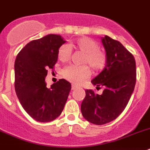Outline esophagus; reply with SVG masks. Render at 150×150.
Instances as JSON below:
<instances>
[{
  "label": "esophagus",
  "mask_w": 150,
  "mask_h": 150,
  "mask_svg": "<svg viewBox=\"0 0 150 150\" xmlns=\"http://www.w3.org/2000/svg\"><path fill=\"white\" fill-rule=\"evenodd\" d=\"M76 88H78V86L75 85V84H71V90H72V91H73V90H75Z\"/></svg>",
  "instance_id": "obj_1"
}]
</instances>
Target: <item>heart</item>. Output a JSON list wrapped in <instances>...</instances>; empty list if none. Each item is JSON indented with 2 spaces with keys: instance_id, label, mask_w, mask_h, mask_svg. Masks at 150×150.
I'll use <instances>...</instances> for the list:
<instances>
[{
  "instance_id": "obj_1",
  "label": "heart",
  "mask_w": 150,
  "mask_h": 150,
  "mask_svg": "<svg viewBox=\"0 0 150 150\" xmlns=\"http://www.w3.org/2000/svg\"><path fill=\"white\" fill-rule=\"evenodd\" d=\"M71 48H75L84 53L82 58L83 63H87L93 68L95 71L103 69L106 65V57L102 50L99 49L97 41L88 37L81 38L74 42L63 44L57 52L58 59L62 62H66L71 57ZM62 75L71 82L81 84L91 75V70L87 66H71L65 68Z\"/></svg>"
}]
</instances>
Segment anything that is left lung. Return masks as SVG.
<instances>
[{
	"label": "left lung",
	"instance_id": "8db88e82",
	"mask_svg": "<svg viewBox=\"0 0 150 150\" xmlns=\"http://www.w3.org/2000/svg\"><path fill=\"white\" fill-rule=\"evenodd\" d=\"M101 41L106 50V67L91 83L101 95L86 90L81 111L86 120L101 125L115 120L123 112L136 84V62L134 56L119 41L105 35Z\"/></svg>",
	"mask_w": 150,
	"mask_h": 150
}]
</instances>
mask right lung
Segmentation results:
<instances>
[{"mask_svg":"<svg viewBox=\"0 0 150 150\" xmlns=\"http://www.w3.org/2000/svg\"><path fill=\"white\" fill-rule=\"evenodd\" d=\"M66 41L59 35L50 34L30 41L16 58L15 90L21 105L30 116L40 122H49L63 110L71 84L59 79L47 88L48 69L57 63V52Z\"/></svg>","mask_w":150,"mask_h":150,"instance_id":"1","label":"right lung"}]
</instances>
